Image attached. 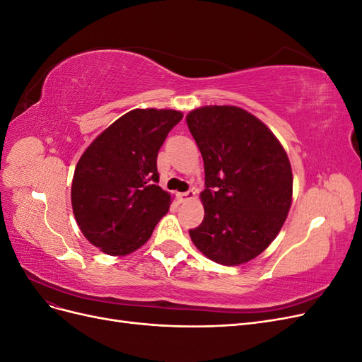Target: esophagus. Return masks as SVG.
Returning a JSON list of instances; mask_svg holds the SVG:
<instances>
[{
  "label": "esophagus",
  "mask_w": 362,
  "mask_h": 362,
  "mask_svg": "<svg viewBox=\"0 0 362 362\" xmlns=\"http://www.w3.org/2000/svg\"><path fill=\"white\" fill-rule=\"evenodd\" d=\"M194 196H196V192L189 190V192H184V193H178V199H180V202H187V201L194 199Z\"/></svg>",
  "instance_id": "esophagus-1"
}]
</instances>
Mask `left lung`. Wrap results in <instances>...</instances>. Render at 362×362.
Listing matches in <instances>:
<instances>
[{"label":"left lung","mask_w":362,"mask_h":362,"mask_svg":"<svg viewBox=\"0 0 362 362\" xmlns=\"http://www.w3.org/2000/svg\"><path fill=\"white\" fill-rule=\"evenodd\" d=\"M185 120L205 169V216L189 231L192 242L218 264H243L269 247L290 211L287 152L258 117L235 105L194 108Z\"/></svg>","instance_id":"1"}]
</instances>
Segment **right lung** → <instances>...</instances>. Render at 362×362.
I'll return each mask as SVG.
<instances>
[{
  "mask_svg": "<svg viewBox=\"0 0 362 362\" xmlns=\"http://www.w3.org/2000/svg\"><path fill=\"white\" fill-rule=\"evenodd\" d=\"M182 113L136 108L105 128L83 152L71 201L83 235L107 255L144 246L169 211L170 194L158 182L157 157Z\"/></svg>",
  "mask_w": 362,
  "mask_h": 362,
  "instance_id": "1",
  "label": "right lung"
}]
</instances>
